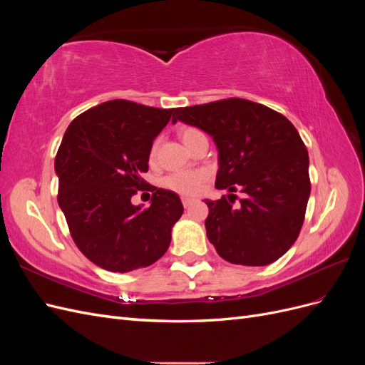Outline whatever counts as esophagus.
<instances>
[{"mask_svg":"<svg viewBox=\"0 0 365 365\" xmlns=\"http://www.w3.org/2000/svg\"><path fill=\"white\" fill-rule=\"evenodd\" d=\"M181 201H182V205L187 208V207H190L196 200H195V197H190V196H182Z\"/></svg>","mask_w":365,"mask_h":365,"instance_id":"obj_1","label":"esophagus"}]
</instances>
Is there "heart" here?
I'll use <instances>...</instances> for the list:
<instances>
[{
    "label": "heart",
    "instance_id": "1",
    "mask_svg": "<svg viewBox=\"0 0 365 365\" xmlns=\"http://www.w3.org/2000/svg\"><path fill=\"white\" fill-rule=\"evenodd\" d=\"M202 132L196 128H184L181 130V138L184 145L189 148L192 143L200 137ZM158 148V141H155L150 148V158L155 157ZM208 178V172L204 169H193V170H180L173 172L165 176L163 180V185L168 187L169 190L181 193V195H195L201 190V185Z\"/></svg>",
    "mask_w": 365,
    "mask_h": 365
}]
</instances>
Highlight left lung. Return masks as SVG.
Masks as SVG:
<instances>
[{"label": "left lung", "mask_w": 365, "mask_h": 365, "mask_svg": "<svg viewBox=\"0 0 365 365\" xmlns=\"http://www.w3.org/2000/svg\"><path fill=\"white\" fill-rule=\"evenodd\" d=\"M181 120L213 138L219 152L216 189L244 193L205 200L207 237L222 259L264 267L297 240L311 195L309 155L291 121L274 109L231 97L176 108Z\"/></svg>", "instance_id": "left-lung-1"}]
</instances>
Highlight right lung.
I'll return each instance as SVG.
<instances>
[{"instance_id":"1","label":"right lung","mask_w":365,"mask_h":365,"mask_svg":"<svg viewBox=\"0 0 365 365\" xmlns=\"http://www.w3.org/2000/svg\"><path fill=\"white\" fill-rule=\"evenodd\" d=\"M175 109L109 101L76 117L54 160L58 202L74 244L97 267L129 272L168 251L184 212L175 192L153 189L149 207L130 197L145 190L153 140Z\"/></svg>"}]
</instances>
